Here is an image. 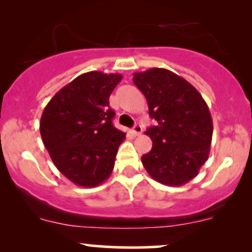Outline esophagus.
I'll return each mask as SVG.
<instances>
[{
  "instance_id": "obj_1",
  "label": "esophagus",
  "mask_w": 252,
  "mask_h": 252,
  "mask_svg": "<svg viewBox=\"0 0 252 252\" xmlns=\"http://www.w3.org/2000/svg\"><path fill=\"white\" fill-rule=\"evenodd\" d=\"M131 131H132V134H134L135 136L141 135V134H142V131H143L142 126H140V124H136V126H134V128H132Z\"/></svg>"
}]
</instances>
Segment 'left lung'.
I'll use <instances>...</instances> for the list:
<instances>
[{
    "instance_id": "8db88e82",
    "label": "left lung",
    "mask_w": 252,
    "mask_h": 252,
    "mask_svg": "<svg viewBox=\"0 0 252 252\" xmlns=\"http://www.w3.org/2000/svg\"><path fill=\"white\" fill-rule=\"evenodd\" d=\"M132 80L156 121L146 131L153 147L142 156L143 167L160 184H187L209 158L213 134L209 106L192 84L166 68L136 72Z\"/></svg>"
}]
</instances>
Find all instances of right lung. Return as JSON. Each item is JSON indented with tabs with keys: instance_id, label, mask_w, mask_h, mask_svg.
<instances>
[{
	"instance_id": "1",
	"label": "right lung",
	"mask_w": 252,
	"mask_h": 252,
	"mask_svg": "<svg viewBox=\"0 0 252 252\" xmlns=\"http://www.w3.org/2000/svg\"><path fill=\"white\" fill-rule=\"evenodd\" d=\"M122 74L92 71L78 76L43 109L40 134L56 167L82 187H96L112 173L126 134L112 124L109 97Z\"/></svg>"
}]
</instances>
